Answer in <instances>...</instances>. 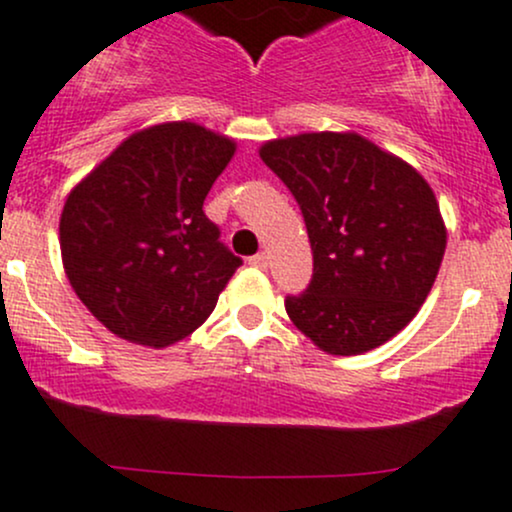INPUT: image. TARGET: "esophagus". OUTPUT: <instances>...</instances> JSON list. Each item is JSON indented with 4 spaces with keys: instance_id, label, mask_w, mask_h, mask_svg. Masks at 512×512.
<instances>
[{
    "instance_id": "esophagus-1",
    "label": "esophagus",
    "mask_w": 512,
    "mask_h": 512,
    "mask_svg": "<svg viewBox=\"0 0 512 512\" xmlns=\"http://www.w3.org/2000/svg\"><path fill=\"white\" fill-rule=\"evenodd\" d=\"M250 265L260 267V270H267V265H270V262H267V255H265V252H257V255H252V257H250Z\"/></svg>"
}]
</instances>
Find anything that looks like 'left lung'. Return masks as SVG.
Masks as SVG:
<instances>
[{
    "label": "left lung",
    "mask_w": 512,
    "mask_h": 512,
    "mask_svg": "<svg viewBox=\"0 0 512 512\" xmlns=\"http://www.w3.org/2000/svg\"><path fill=\"white\" fill-rule=\"evenodd\" d=\"M260 157L292 191L314 252L289 319L326 353L358 355L400 333L427 299L446 247L427 181L358 134L274 139Z\"/></svg>",
    "instance_id": "8db88e82"
}]
</instances>
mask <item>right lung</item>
<instances>
[{
    "label": "right lung",
    "mask_w": 512,
    "mask_h": 512,
    "mask_svg": "<svg viewBox=\"0 0 512 512\" xmlns=\"http://www.w3.org/2000/svg\"><path fill=\"white\" fill-rule=\"evenodd\" d=\"M233 139L166 122L125 139L68 196L63 267L75 294L112 333L164 348L211 316L242 265L203 213Z\"/></svg>",
    "instance_id": "add662e5"
}]
</instances>
